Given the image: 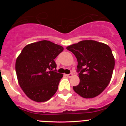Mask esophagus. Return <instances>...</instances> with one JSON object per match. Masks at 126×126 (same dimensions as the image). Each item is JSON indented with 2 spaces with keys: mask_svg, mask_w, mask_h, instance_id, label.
I'll return each mask as SVG.
<instances>
[{
  "mask_svg": "<svg viewBox=\"0 0 126 126\" xmlns=\"http://www.w3.org/2000/svg\"><path fill=\"white\" fill-rule=\"evenodd\" d=\"M72 76H73V74H66V76L68 77H69V78H70V77H72Z\"/></svg>",
  "mask_w": 126,
  "mask_h": 126,
  "instance_id": "1",
  "label": "esophagus"
}]
</instances>
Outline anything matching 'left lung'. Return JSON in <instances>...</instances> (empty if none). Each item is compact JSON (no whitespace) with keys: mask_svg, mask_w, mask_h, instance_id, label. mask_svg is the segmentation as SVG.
I'll return each instance as SVG.
<instances>
[{"mask_svg":"<svg viewBox=\"0 0 126 126\" xmlns=\"http://www.w3.org/2000/svg\"><path fill=\"white\" fill-rule=\"evenodd\" d=\"M78 62L80 79L73 90L83 98H93L106 88L111 80L115 58L107 44L94 40H83L66 47Z\"/></svg>","mask_w":126,"mask_h":126,"instance_id":"obj_1","label":"left lung"}]
</instances>
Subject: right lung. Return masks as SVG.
Wrapping results in <instances>:
<instances>
[{
	"label": "right lung",
	"mask_w": 126,
	"mask_h": 126,
	"mask_svg": "<svg viewBox=\"0 0 126 126\" xmlns=\"http://www.w3.org/2000/svg\"><path fill=\"white\" fill-rule=\"evenodd\" d=\"M63 47L47 40L25 46L16 61L17 80L24 93L37 102L50 99L58 90L62 74L56 72L54 59Z\"/></svg>",
	"instance_id": "obj_1"
}]
</instances>
